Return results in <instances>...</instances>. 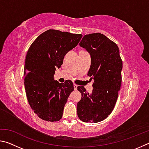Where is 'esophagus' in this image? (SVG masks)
<instances>
[{
    "mask_svg": "<svg viewBox=\"0 0 149 149\" xmlns=\"http://www.w3.org/2000/svg\"><path fill=\"white\" fill-rule=\"evenodd\" d=\"M74 89L76 90L77 89V85L76 84H74Z\"/></svg>",
    "mask_w": 149,
    "mask_h": 149,
    "instance_id": "esophagus-1",
    "label": "esophagus"
}]
</instances>
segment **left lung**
<instances>
[{
    "mask_svg": "<svg viewBox=\"0 0 149 149\" xmlns=\"http://www.w3.org/2000/svg\"><path fill=\"white\" fill-rule=\"evenodd\" d=\"M79 45L91 54L87 75L94 83L91 94L84 86L77 87L81 93L77 116L84 122L97 123L106 119L115 107L122 84V60L118 45L100 33L84 35Z\"/></svg>",
    "mask_w": 149,
    "mask_h": 149,
    "instance_id": "left-lung-1",
    "label": "left lung"
}]
</instances>
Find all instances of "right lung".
Segmentation results:
<instances>
[{
  "label": "right lung",
  "instance_id": "right-lung-1",
  "mask_svg": "<svg viewBox=\"0 0 149 149\" xmlns=\"http://www.w3.org/2000/svg\"><path fill=\"white\" fill-rule=\"evenodd\" d=\"M81 34L56 29L42 33L32 42L27 52L24 67V85L31 109L41 119L58 122L69 95L74 89L71 80L61 84L55 81L68 52L79 43Z\"/></svg>",
  "mask_w": 149,
  "mask_h": 149
}]
</instances>
